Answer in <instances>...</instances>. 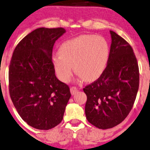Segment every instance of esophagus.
I'll return each mask as SVG.
<instances>
[{
  "label": "esophagus",
  "instance_id": "1",
  "mask_svg": "<svg viewBox=\"0 0 150 150\" xmlns=\"http://www.w3.org/2000/svg\"><path fill=\"white\" fill-rule=\"evenodd\" d=\"M70 91H71V95H75V94L77 92V88L76 87L73 86V87H71V88H70Z\"/></svg>",
  "mask_w": 150,
  "mask_h": 150
}]
</instances>
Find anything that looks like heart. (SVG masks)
<instances>
[{
  "label": "heart",
  "instance_id": "heart-1",
  "mask_svg": "<svg viewBox=\"0 0 150 150\" xmlns=\"http://www.w3.org/2000/svg\"><path fill=\"white\" fill-rule=\"evenodd\" d=\"M58 54L53 57L52 64L59 80L69 82L73 66L77 75L91 82L99 78L106 69L110 48L102 36L81 35L62 43Z\"/></svg>",
  "mask_w": 150,
  "mask_h": 150
}]
</instances>
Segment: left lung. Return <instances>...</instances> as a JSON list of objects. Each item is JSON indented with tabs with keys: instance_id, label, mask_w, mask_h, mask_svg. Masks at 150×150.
<instances>
[{
	"instance_id": "left-lung-1",
	"label": "left lung",
	"mask_w": 150,
	"mask_h": 150,
	"mask_svg": "<svg viewBox=\"0 0 150 150\" xmlns=\"http://www.w3.org/2000/svg\"><path fill=\"white\" fill-rule=\"evenodd\" d=\"M106 69L99 78L86 86L87 120L99 129L121 123L132 108L139 86L137 59L131 46L112 31Z\"/></svg>"
}]
</instances>
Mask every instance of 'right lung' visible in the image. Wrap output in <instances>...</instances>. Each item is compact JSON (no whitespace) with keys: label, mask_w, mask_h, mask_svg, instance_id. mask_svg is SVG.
<instances>
[{"label":"right lung","mask_w":150,"mask_h":150,"mask_svg":"<svg viewBox=\"0 0 150 150\" xmlns=\"http://www.w3.org/2000/svg\"><path fill=\"white\" fill-rule=\"evenodd\" d=\"M64 33L61 27L35 29L20 42L11 57L10 97L21 118L35 129L47 130L60 123L71 96L52 64L53 45Z\"/></svg>","instance_id":"right-lung-1"}]
</instances>
